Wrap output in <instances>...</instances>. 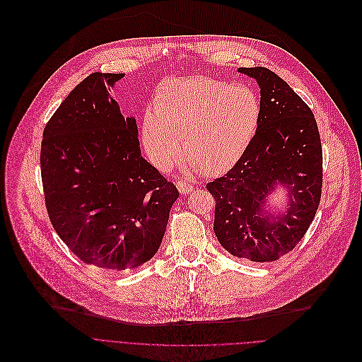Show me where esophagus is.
Here are the masks:
<instances>
[{
    "mask_svg": "<svg viewBox=\"0 0 362 362\" xmlns=\"http://www.w3.org/2000/svg\"><path fill=\"white\" fill-rule=\"evenodd\" d=\"M177 188H178V191H180L181 194H189V192L194 189L192 184H189V182L185 181V180L178 181V182H177Z\"/></svg>",
    "mask_w": 362,
    "mask_h": 362,
    "instance_id": "34e87169",
    "label": "esophagus"
}]
</instances>
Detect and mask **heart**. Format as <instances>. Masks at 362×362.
<instances>
[{"mask_svg":"<svg viewBox=\"0 0 362 362\" xmlns=\"http://www.w3.org/2000/svg\"><path fill=\"white\" fill-rule=\"evenodd\" d=\"M259 118V98L247 86L208 77L173 78L158 88L153 111L144 117L141 141L160 171L170 170L184 148L191 167L216 174L244 154Z\"/></svg>","mask_w":362,"mask_h":362,"instance_id":"1","label":"heart"}]
</instances>
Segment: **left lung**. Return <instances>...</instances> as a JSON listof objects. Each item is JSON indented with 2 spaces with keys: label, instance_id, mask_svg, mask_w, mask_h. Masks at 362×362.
I'll return each instance as SVG.
<instances>
[{
  "label": "left lung",
  "instance_id": "obj_1",
  "mask_svg": "<svg viewBox=\"0 0 362 362\" xmlns=\"http://www.w3.org/2000/svg\"><path fill=\"white\" fill-rule=\"evenodd\" d=\"M238 71L259 86L261 118L237 164L206 184L216 202L214 233L230 254L271 262L297 247L317 214L321 139L310 107L275 72L264 66ZM278 186L287 191L288 208L272 213L266 198Z\"/></svg>",
  "mask_w": 362,
  "mask_h": 362
}]
</instances>
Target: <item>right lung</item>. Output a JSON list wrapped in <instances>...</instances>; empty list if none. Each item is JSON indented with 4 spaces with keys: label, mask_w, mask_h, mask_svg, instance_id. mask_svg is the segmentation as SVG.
Listing matches in <instances>:
<instances>
[{
    "label": "right lung",
    "mask_w": 362,
    "mask_h": 362,
    "mask_svg": "<svg viewBox=\"0 0 362 362\" xmlns=\"http://www.w3.org/2000/svg\"><path fill=\"white\" fill-rule=\"evenodd\" d=\"M124 74L94 72L44 128L41 178L51 224L81 261L125 271L158 251L178 189L141 157L134 117L110 97Z\"/></svg>",
    "instance_id": "right-lung-1"
}]
</instances>
